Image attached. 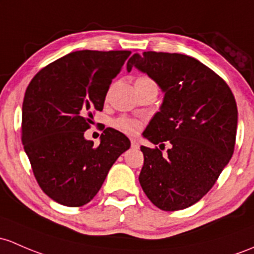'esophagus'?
<instances>
[{
  "label": "esophagus",
  "instance_id": "obj_1",
  "mask_svg": "<svg viewBox=\"0 0 254 254\" xmlns=\"http://www.w3.org/2000/svg\"><path fill=\"white\" fill-rule=\"evenodd\" d=\"M130 142H131V147L134 149H137L138 147H140V145H138V142H137V140H136V138L131 137V138H130Z\"/></svg>",
  "mask_w": 254,
  "mask_h": 254
}]
</instances>
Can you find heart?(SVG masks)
Segmentation results:
<instances>
[{
    "mask_svg": "<svg viewBox=\"0 0 254 254\" xmlns=\"http://www.w3.org/2000/svg\"><path fill=\"white\" fill-rule=\"evenodd\" d=\"M140 79H147V78H138L137 80ZM116 125L120 130H123V131L125 132H129V134H132V132H135L136 130L138 129V123L135 122V120L127 119V118H120L118 122L116 123Z\"/></svg>",
    "mask_w": 254,
    "mask_h": 254,
    "instance_id": "1",
    "label": "heart"
}]
</instances>
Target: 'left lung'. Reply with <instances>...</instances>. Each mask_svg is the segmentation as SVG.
<instances>
[{"label": "left lung", "mask_w": 254, "mask_h": 254, "mask_svg": "<svg viewBox=\"0 0 254 254\" xmlns=\"http://www.w3.org/2000/svg\"><path fill=\"white\" fill-rule=\"evenodd\" d=\"M147 74L164 93L143 137L168 155L141 146L145 162L140 185L162 210H180L197 203L228 165L237 129L236 101L230 87L196 58L164 52L135 53L127 69Z\"/></svg>", "instance_id": "8db88e82"}]
</instances>
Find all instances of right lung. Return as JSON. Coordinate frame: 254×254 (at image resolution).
<instances>
[{"label": "right lung", "instance_id": "1", "mask_svg": "<svg viewBox=\"0 0 254 254\" xmlns=\"http://www.w3.org/2000/svg\"><path fill=\"white\" fill-rule=\"evenodd\" d=\"M130 53H68L40 70L26 89L21 142L40 188L57 203H89L114 162L130 148L129 138L112 127L98 146L84 137L93 111L103 109L109 85Z\"/></svg>", "mask_w": 254, "mask_h": 254}]
</instances>
